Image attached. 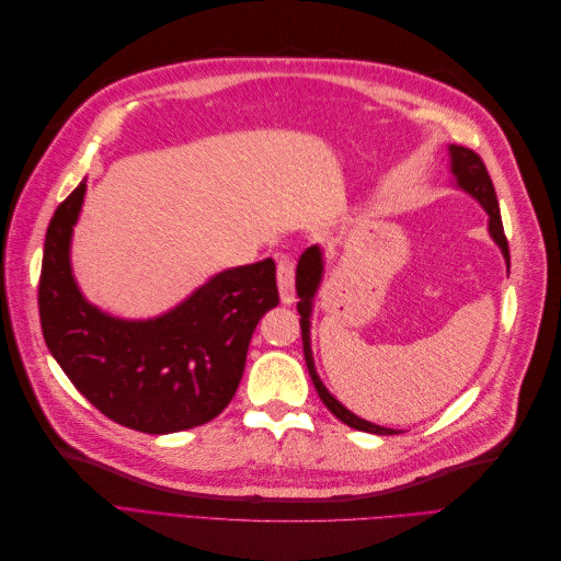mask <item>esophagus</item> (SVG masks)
<instances>
[{
    "label": "esophagus",
    "instance_id": "esophagus-1",
    "mask_svg": "<svg viewBox=\"0 0 561 561\" xmlns=\"http://www.w3.org/2000/svg\"><path fill=\"white\" fill-rule=\"evenodd\" d=\"M276 278H278L280 301L283 304H293L295 301V262L290 257H280L278 260Z\"/></svg>",
    "mask_w": 561,
    "mask_h": 561
}]
</instances>
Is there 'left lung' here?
<instances>
[{
	"label": "left lung",
	"instance_id": "obj_1",
	"mask_svg": "<svg viewBox=\"0 0 561 561\" xmlns=\"http://www.w3.org/2000/svg\"><path fill=\"white\" fill-rule=\"evenodd\" d=\"M449 171L454 175V184L458 186V190H463L466 194H470L486 210V215H489V236L501 248L505 264H507V271H511V250H507V239H505L503 222H501L499 198H496L494 184H491V178L486 173L482 159L468 147L449 145ZM322 274H325V252H322L320 245H311V248L304 250L301 257H299L295 287H297V297H299L297 311L301 316L299 325H301L304 358H307L309 375H311V381L318 390V396L339 421L346 423V426H351L355 431H365V433H375V435L400 433V431L383 428V426H377V423L355 416L351 410H346V407L330 393L325 383H322L320 377H318L316 363H313V351H311V313H313V301H316V295H318V287L322 283Z\"/></svg>",
	"mask_w": 561,
	"mask_h": 561
}]
</instances>
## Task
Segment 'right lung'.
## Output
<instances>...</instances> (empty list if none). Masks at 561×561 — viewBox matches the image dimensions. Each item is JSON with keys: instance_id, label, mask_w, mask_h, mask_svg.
<instances>
[{"instance_id": "add662e5", "label": "right lung", "mask_w": 561, "mask_h": 561, "mask_svg": "<svg viewBox=\"0 0 561 561\" xmlns=\"http://www.w3.org/2000/svg\"><path fill=\"white\" fill-rule=\"evenodd\" d=\"M87 182L50 217L39 278L44 342L79 393L126 428L168 435L203 426L231 402L260 318L278 307L276 264L225 268L147 320L105 313L72 274V231Z\"/></svg>"}]
</instances>
